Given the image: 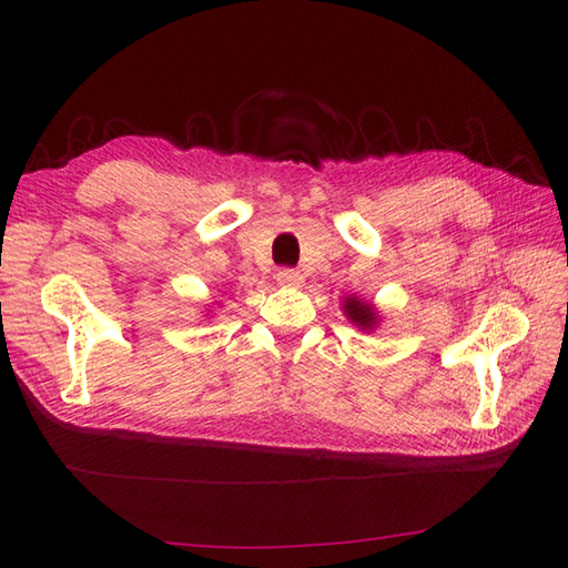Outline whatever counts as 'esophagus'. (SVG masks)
I'll return each instance as SVG.
<instances>
[{
    "label": "esophagus",
    "mask_w": 568,
    "mask_h": 568,
    "mask_svg": "<svg viewBox=\"0 0 568 568\" xmlns=\"http://www.w3.org/2000/svg\"><path fill=\"white\" fill-rule=\"evenodd\" d=\"M277 282L282 286H301L303 284V274L298 270H291V267H284L277 272Z\"/></svg>",
    "instance_id": "1"
}]
</instances>
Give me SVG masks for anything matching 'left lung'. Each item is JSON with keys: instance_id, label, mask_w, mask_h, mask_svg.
I'll return each mask as SVG.
<instances>
[{"instance_id": "obj_1", "label": "left lung", "mask_w": 568, "mask_h": 568, "mask_svg": "<svg viewBox=\"0 0 568 568\" xmlns=\"http://www.w3.org/2000/svg\"><path fill=\"white\" fill-rule=\"evenodd\" d=\"M343 313H346V317L359 326V329H374L376 322H379V315H376L374 307L365 301H359L357 296H348L346 301H343Z\"/></svg>"}]
</instances>
